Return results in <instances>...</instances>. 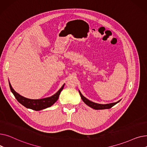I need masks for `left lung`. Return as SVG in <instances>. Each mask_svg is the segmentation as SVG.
<instances>
[{"mask_svg":"<svg viewBox=\"0 0 147 147\" xmlns=\"http://www.w3.org/2000/svg\"><path fill=\"white\" fill-rule=\"evenodd\" d=\"M80 95L81 96V98L82 99V101L85 103L88 106L91 107L92 109H95V110H104V109H111L112 107H113L114 105H115L116 104H117L118 102H119L121 99L118 101L116 102H113V103H110V104H98V103H95L92 101H90V100H89L88 99H87L86 98L84 97L80 92V91L79 90Z\"/></svg>","mask_w":147,"mask_h":147,"instance_id":"left-lung-1","label":"left lung"}]
</instances>
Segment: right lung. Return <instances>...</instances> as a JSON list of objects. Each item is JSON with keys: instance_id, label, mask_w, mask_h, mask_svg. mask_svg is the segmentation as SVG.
I'll return each instance as SVG.
<instances>
[{"instance_id": "obj_1", "label": "right lung", "mask_w": 147, "mask_h": 147, "mask_svg": "<svg viewBox=\"0 0 147 147\" xmlns=\"http://www.w3.org/2000/svg\"><path fill=\"white\" fill-rule=\"evenodd\" d=\"M9 84L12 93L13 94L14 96L17 99V101L23 106L27 108V109H32L35 111H40L45 109L46 108L51 107L58 100L61 92L63 89L64 86L65 85V84H64L63 86L60 88V89L56 94L50 97L38 99H32L22 96L19 94H18L17 92H15L14 89L12 88L9 81Z\"/></svg>"}]
</instances>
